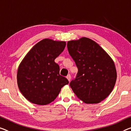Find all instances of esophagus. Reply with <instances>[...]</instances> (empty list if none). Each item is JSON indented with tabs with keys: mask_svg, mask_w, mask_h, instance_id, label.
Instances as JSON below:
<instances>
[{
	"mask_svg": "<svg viewBox=\"0 0 131 131\" xmlns=\"http://www.w3.org/2000/svg\"><path fill=\"white\" fill-rule=\"evenodd\" d=\"M67 77V79H68V81H70V80H71V75H70V74H68V75H67V77Z\"/></svg>",
	"mask_w": 131,
	"mask_h": 131,
	"instance_id": "1",
	"label": "esophagus"
}]
</instances>
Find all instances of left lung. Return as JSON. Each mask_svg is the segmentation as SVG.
<instances>
[{"mask_svg": "<svg viewBox=\"0 0 131 131\" xmlns=\"http://www.w3.org/2000/svg\"><path fill=\"white\" fill-rule=\"evenodd\" d=\"M68 53L78 68L70 85L86 104H97L107 97L115 84L116 71L113 60L93 40L82 37L67 42Z\"/></svg>", "mask_w": 131, "mask_h": 131, "instance_id": "obj_1", "label": "left lung"}]
</instances>
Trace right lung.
Instances as JSON below:
<instances>
[{"instance_id":"obj_1","label":"right lung","mask_w":131,"mask_h":131,"mask_svg":"<svg viewBox=\"0 0 131 131\" xmlns=\"http://www.w3.org/2000/svg\"><path fill=\"white\" fill-rule=\"evenodd\" d=\"M65 41L45 39L33 46L20 64L17 80L20 91L30 102L47 105L56 99L61 88L68 84L60 75L54 60L63 51Z\"/></svg>"}]
</instances>
